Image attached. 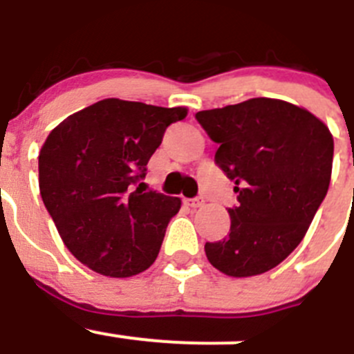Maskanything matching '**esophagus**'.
Wrapping results in <instances>:
<instances>
[{
	"label": "esophagus",
	"instance_id": "1",
	"mask_svg": "<svg viewBox=\"0 0 354 354\" xmlns=\"http://www.w3.org/2000/svg\"><path fill=\"white\" fill-rule=\"evenodd\" d=\"M185 205L190 206V208H199V206L205 205V199H203V197H196V199H185Z\"/></svg>",
	"mask_w": 354,
	"mask_h": 354
}]
</instances>
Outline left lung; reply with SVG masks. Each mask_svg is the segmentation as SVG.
<instances>
[{
    "label": "left lung",
    "instance_id": "1",
    "mask_svg": "<svg viewBox=\"0 0 354 354\" xmlns=\"http://www.w3.org/2000/svg\"><path fill=\"white\" fill-rule=\"evenodd\" d=\"M196 120L218 145L216 165L234 181L231 227L205 252L218 272L254 277L280 264L304 240L330 187L332 132L310 111L279 98H250Z\"/></svg>",
    "mask_w": 354,
    "mask_h": 354
}]
</instances>
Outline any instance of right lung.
Returning <instances> with one entry per match:
<instances>
[{"label": "right lung", "instance_id": "right-lung-1", "mask_svg": "<svg viewBox=\"0 0 354 354\" xmlns=\"http://www.w3.org/2000/svg\"><path fill=\"white\" fill-rule=\"evenodd\" d=\"M187 107L104 98L50 130L38 187L63 243L100 275L127 279L155 263L180 197L133 189Z\"/></svg>", "mask_w": 354, "mask_h": 354}]
</instances>
